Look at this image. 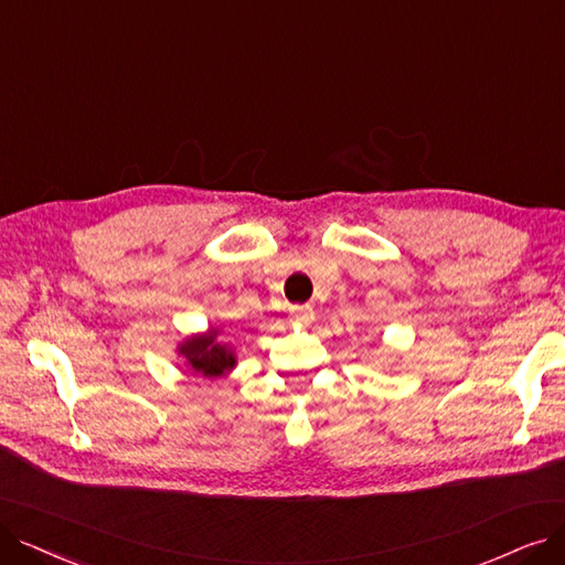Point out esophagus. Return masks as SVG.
<instances>
[{
    "label": "esophagus",
    "instance_id": "34e87169",
    "mask_svg": "<svg viewBox=\"0 0 565 565\" xmlns=\"http://www.w3.org/2000/svg\"><path fill=\"white\" fill-rule=\"evenodd\" d=\"M312 320H315V312H312L310 306H295V308H291V322H295V324L308 327Z\"/></svg>",
    "mask_w": 565,
    "mask_h": 565
}]
</instances>
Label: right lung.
<instances>
[{"label":"right lung","instance_id":"right-lung-1","mask_svg":"<svg viewBox=\"0 0 565 565\" xmlns=\"http://www.w3.org/2000/svg\"><path fill=\"white\" fill-rule=\"evenodd\" d=\"M220 335L222 327H209L204 333H192L178 343L175 354L183 359L192 375L217 380L236 369V350L230 343H222Z\"/></svg>","mask_w":565,"mask_h":565}]
</instances>
